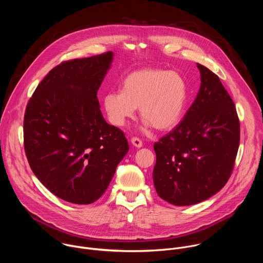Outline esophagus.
I'll return each instance as SVG.
<instances>
[{"mask_svg": "<svg viewBox=\"0 0 263 263\" xmlns=\"http://www.w3.org/2000/svg\"><path fill=\"white\" fill-rule=\"evenodd\" d=\"M131 142H132V144L135 145L136 147H141V146H142V141L140 140V138H138V137H136V136H134V137L131 138Z\"/></svg>", "mask_w": 263, "mask_h": 263, "instance_id": "34e87169", "label": "esophagus"}]
</instances>
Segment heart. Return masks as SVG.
I'll use <instances>...</instances> for the list:
<instances>
[{
	"instance_id": "heart-1",
	"label": "heart",
	"mask_w": 263,
	"mask_h": 263,
	"mask_svg": "<svg viewBox=\"0 0 263 263\" xmlns=\"http://www.w3.org/2000/svg\"><path fill=\"white\" fill-rule=\"evenodd\" d=\"M185 79L176 71L159 68L135 70L124 79L122 91L104 96V109L111 124L122 127L136 108L146 124L155 130L174 128L181 120L187 100Z\"/></svg>"
}]
</instances>
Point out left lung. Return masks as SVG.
I'll return each mask as SVG.
<instances>
[{
    "label": "left lung",
    "mask_w": 263,
    "mask_h": 263,
    "mask_svg": "<svg viewBox=\"0 0 263 263\" xmlns=\"http://www.w3.org/2000/svg\"><path fill=\"white\" fill-rule=\"evenodd\" d=\"M201 86L182 121L154 143L153 180L164 201L200 203L226 185L240 140L235 105L217 74L197 63Z\"/></svg>",
    "instance_id": "8db88e82"
}]
</instances>
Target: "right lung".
Wrapping results in <instances>:
<instances>
[{"mask_svg": "<svg viewBox=\"0 0 263 263\" xmlns=\"http://www.w3.org/2000/svg\"><path fill=\"white\" fill-rule=\"evenodd\" d=\"M112 52L63 61L30 98L24 147L34 175L56 197L96 202L129 151L125 133L104 120L97 97Z\"/></svg>", "mask_w": 263, "mask_h": 263, "instance_id": "right-lung-1", "label": "right lung"}]
</instances>
